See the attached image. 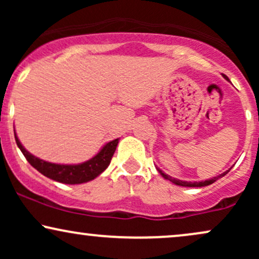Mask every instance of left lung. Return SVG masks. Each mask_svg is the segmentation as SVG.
I'll use <instances>...</instances> for the list:
<instances>
[{
	"label": "left lung",
	"instance_id": "obj_1",
	"mask_svg": "<svg viewBox=\"0 0 259 259\" xmlns=\"http://www.w3.org/2000/svg\"><path fill=\"white\" fill-rule=\"evenodd\" d=\"M223 76H224V79L229 80L228 76H227V75H224V74H223ZM230 169H231V168H230ZM230 169H229V170H227V171H224V173L219 174L218 177L212 178V179H208V180H204V181H194V183H192V181H183V180H179V179H175V178H171L170 175H168V174L163 173V171L160 170L159 168H157V170L159 171V174L162 175V177L164 178V179H167V180H169V181H171V183L175 184V185L185 186V187H203V186L210 185V184H213V183H214V181H217L218 179H221L222 177H224V175H227V174L229 173V171H230Z\"/></svg>",
	"mask_w": 259,
	"mask_h": 259
}]
</instances>
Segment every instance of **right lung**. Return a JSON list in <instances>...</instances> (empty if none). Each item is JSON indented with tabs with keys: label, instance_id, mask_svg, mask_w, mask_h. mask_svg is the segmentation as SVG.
<instances>
[{
	"label": "right lung",
	"instance_id": "1",
	"mask_svg": "<svg viewBox=\"0 0 259 259\" xmlns=\"http://www.w3.org/2000/svg\"><path fill=\"white\" fill-rule=\"evenodd\" d=\"M14 138H16L18 147L24 154L26 160L36 170L44 174L45 177L50 178V179L62 184H69V185L88 183V181L94 180L95 178L99 177L101 173H103L111 163L113 154H114L115 148L119 142V139L107 142L96 156H94L86 162L79 163V164H56V163L46 162V160L37 158L29 151H26L24 146L20 144L16 132H14Z\"/></svg>",
	"mask_w": 259,
	"mask_h": 259
}]
</instances>
